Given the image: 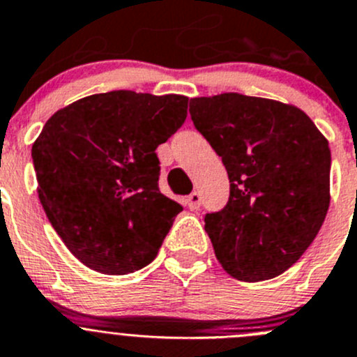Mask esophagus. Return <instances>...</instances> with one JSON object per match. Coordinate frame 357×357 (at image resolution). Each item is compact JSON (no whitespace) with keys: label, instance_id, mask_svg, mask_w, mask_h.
<instances>
[{"label":"esophagus","instance_id":"esophagus-1","mask_svg":"<svg viewBox=\"0 0 357 357\" xmlns=\"http://www.w3.org/2000/svg\"><path fill=\"white\" fill-rule=\"evenodd\" d=\"M186 206H188L190 209H197L199 206H201V194H199V192H192V194L186 197Z\"/></svg>","mask_w":357,"mask_h":357}]
</instances>
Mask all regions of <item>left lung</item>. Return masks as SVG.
<instances>
[{
  "label": "left lung",
  "instance_id": "1",
  "mask_svg": "<svg viewBox=\"0 0 357 357\" xmlns=\"http://www.w3.org/2000/svg\"><path fill=\"white\" fill-rule=\"evenodd\" d=\"M190 114L231 181L227 206L204 218L216 259L241 282L282 275L328 215V139L292 103L241 93L192 98Z\"/></svg>",
  "mask_w": 357,
  "mask_h": 357
}]
</instances>
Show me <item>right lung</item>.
Segmentation results:
<instances>
[{"mask_svg":"<svg viewBox=\"0 0 357 357\" xmlns=\"http://www.w3.org/2000/svg\"><path fill=\"white\" fill-rule=\"evenodd\" d=\"M186 111L183 95L98 93L54 112L33 142L40 204L93 271L128 275L158 254L183 208L158 190L155 151Z\"/></svg>","mask_w":357,"mask_h":357,"instance_id":"obj_1","label":"right lung"}]
</instances>
